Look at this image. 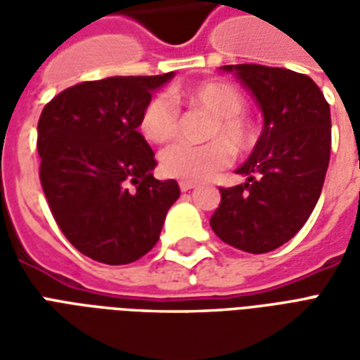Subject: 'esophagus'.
Returning <instances> with one entry per match:
<instances>
[{
  "label": "esophagus",
  "mask_w": 360,
  "mask_h": 360,
  "mask_svg": "<svg viewBox=\"0 0 360 360\" xmlns=\"http://www.w3.org/2000/svg\"><path fill=\"white\" fill-rule=\"evenodd\" d=\"M196 183H193V181H181L179 183V188L183 191V193H187V191H191V188H195Z\"/></svg>",
  "instance_id": "34e87169"
}]
</instances>
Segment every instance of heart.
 I'll return each mask as SVG.
<instances>
[{
  "instance_id": "obj_1",
  "label": "heart",
  "mask_w": 360,
  "mask_h": 360,
  "mask_svg": "<svg viewBox=\"0 0 360 360\" xmlns=\"http://www.w3.org/2000/svg\"><path fill=\"white\" fill-rule=\"evenodd\" d=\"M206 111L212 123L206 131V144H175L160 154V169L167 177L181 181H206L216 177L233 162L234 146L245 152L252 146L255 133L245 115L247 100L235 84L219 79L200 81L172 94H158L144 103L139 115V131L146 141L165 144L181 131V110Z\"/></svg>"
}]
</instances>
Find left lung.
<instances>
[{
    "mask_svg": "<svg viewBox=\"0 0 360 360\" xmlns=\"http://www.w3.org/2000/svg\"><path fill=\"white\" fill-rule=\"evenodd\" d=\"M257 98L264 129L237 169L247 183L221 187L214 233L235 249L262 255L293 237L314 210L332 148L330 103L310 77L258 63L226 65Z\"/></svg>",
    "mask_w": 360,
    "mask_h": 360,
    "instance_id": "1",
    "label": "left lung"
}]
</instances>
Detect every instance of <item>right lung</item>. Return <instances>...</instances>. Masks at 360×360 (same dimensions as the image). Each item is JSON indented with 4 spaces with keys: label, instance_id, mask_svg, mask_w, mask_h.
Segmentation results:
<instances>
[{
    "label": "right lung",
    "instance_id": "obj_1",
    "mask_svg": "<svg viewBox=\"0 0 360 360\" xmlns=\"http://www.w3.org/2000/svg\"><path fill=\"white\" fill-rule=\"evenodd\" d=\"M173 73L79 82L38 119L40 183L53 219L75 249L102 264H129L160 239L173 179L152 175L154 152L136 129L152 90Z\"/></svg>",
    "mask_w": 360,
    "mask_h": 360
}]
</instances>
